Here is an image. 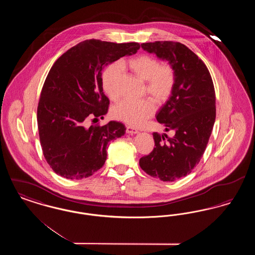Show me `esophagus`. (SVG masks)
Returning a JSON list of instances; mask_svg holds the SVG:
<instances>
[{"instance_id": "34e87169", "label": "esophagus", "mask_w": 255, "mask_h": 255, "mask_svg": "<svg viewBox=\"0 0 255 255\" xmlns=\"http://www.w3.org/2000/svg\"><path fill=\"white\" fill-rule=\"evenodd\" d=\"M126 133H130V134H134V133H138V131H136L135 129H133L131 126H127L126 127Z\"/></svg>"}]
</instances>
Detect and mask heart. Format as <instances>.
Wrapping results in <instances>:
<instances>
[{"label": "heart", "mask_w": 255, "mask_h": 255, "mask_svg": "<svg viewBox=\"0 0 255 255\" xmlns=\"http://www.w3.org/2000/svg\"><path fill=\"white\" fill-rule=\"evenodd\" d=\"M121 68H128L140 80L145 81L146 94L161 103L170 97L175 84V71L169 64H160L156 57L140 54L127 62L120 63ZM121 72L117 65H111L103 73L102 86L107 96L116 100L119 97ZM155 104L151 99L119 102L112 110L113 117L133 126H139L155 113Z\"/></svg>", "instance_id": "obj_1"}]
</instances>
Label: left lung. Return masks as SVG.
Returning <instances> with one entry per match:
<instances>
[{"mask_svg":"<svg viewBox=\"0 0 255 255\" xmlns=\"http://www.w3.org/2000/svg\"><path fill=\"white\" fill-rule=\"evenodd\" d=\"M140 46L168 61L176 78L156 117L174 135L153 133L155 147L139 159V166L151 177L174 182L190 174L204 155L216 118L214 85L205 63L183 44L157 41Z\"/></svg>","mask_w":255,"mask_h":255,"instance_id":"1","label":"left lung"}]
</instances>
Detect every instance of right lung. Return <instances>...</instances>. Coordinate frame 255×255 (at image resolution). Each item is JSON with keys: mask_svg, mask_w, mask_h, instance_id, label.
I'll list each match as a JSON object with an SVG mask.
<instances>
[{"mask_svg": "<svg viewBox=\"0 0 255 255\" xmlns=\"http://www.w3.org/2000/svg\"><path fill=\"white\" fill-rule=\"evenodd\" d=\"M139 47L138 43L86 40L51 67L41 92L37 122L44 157L57 175L70 180L92 176L104 165L110 141L125 133L122 122L88 128L86 119L103 118L108 112L101 78L104 67L134 54Z\"/></svg>", "mask_w": 255, "mask_h": 255, "instance_id": "right-lung-1", "label": "right lung"}]
</instances>
